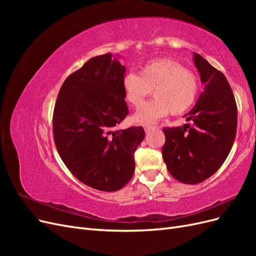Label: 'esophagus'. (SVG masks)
I'll use <instances>...</instances> for the list:
<instances>
[{
    "label": "esophagus",
    "instance_id": "1",
    "mask_svg": "<svg viewBox=\"0 0 256 256\" xmlns=\"http://www.w3.org/2000/svg\"><path fill=\"white\" fill-rule=\"evenodd\" d=\"M152 129H154V126H150V125H145V126H144L145 132H150V130H152Z\"/></svg>",
    "mask_w": 256,
    "mask_h": 256
}]
</instances>
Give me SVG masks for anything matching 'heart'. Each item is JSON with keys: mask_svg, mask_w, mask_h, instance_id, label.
Returning a JSON list of instances; mask_svg holds the SVG:
<instances>
[{"mask_svg": "<svg viewBox=\"0 0 256 256\" xmlns=\"http://www.w3.org/2000/svg\"><path fill=\"white\" fill-rule=\"evenodd\" d=\"M122 88L126 102L134 108H140L152 90L156 98L134 115L136 122L148 124L170 112L180 115L188 111L198 98L200 79L178 62L159 58L141 66L138 74H126Z\"/></svg>", "mask_w": 256, "mask_h": 256, "instance_id": "heart-1", "label": "heart"}]
</instances>
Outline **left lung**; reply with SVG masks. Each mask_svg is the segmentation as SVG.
Returning <instances> with one entry per match:
<instances>
[{
	"label": "left lung",
	"instance_id": "1",
	"mask_svg": "<svg viewBox=\"0 0 256 256\" xmlns=\"http://www.w3.org/2000/svg\"><path fill=\"white\" fill-rule=\"evenodd\" d=\"M194 64L204 90L186 114L182 127L164 128L162 157L170 174L184 184H198L214 174L228 158L237 131V104L230 84L220 70L200 54Z\"/></svg>",
	"mask_w": 256,
	"mask_h": 256
}]
</instances>
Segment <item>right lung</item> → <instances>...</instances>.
Instances as JSON below:
<instances>
[{
	"label": "right lung",
	"instance_id": "1",
	"mask_svg": "<svg viewBox=\"0 0 256 256\" xmlns=\"http://www.w3.org/2000/svg\"><path fill=\"white\" fill-rule=\"evenodd\" d=\"M125 67L112 53L92 58L69 74L53 111V138L72 174L100 191L122 189L134 173L143 127L118 130L129 113L122 81Z\"/></svg>",
	"mask_w": 256,
	"mask_h": 256
}]
</instances>
